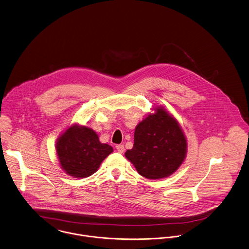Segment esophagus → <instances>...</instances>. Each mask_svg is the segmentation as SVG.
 I'll use <instances>...</instances> for the list:
<instances>
[{
    "mask_svg": "<svg viewBox=\"0 0 249 249\" xmlns=\"http://www.w3.org/2000/svg\"><path fill=\"white\" fill-rule=\"evenodd\" d=\"M115 148H116V150L119 152V153H123L124 152V145L123 144H118V145H116L115 146Z\"/></svg>",
    "mask_w": 249,
    "mask_h": 249,
    "instance_id": "34e87169",
    "label": "esophagus"
}]
</instances>
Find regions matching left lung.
Masks as SVG:
<instances>
[{"label":"left lung","mask_w":249,"mask_h":249,"mask_svg":"<svg viewBox=\"0 0 249 249\" xmlns=\"http://www.w3.org/2000/svg\"><path fill=\"white\" fill-rule=\"evenodd\" d=\"M140 122L135 130V143L125 157L147 179L170 176L182 164L187 154V140L177 122L163 107Z\"/></svg>","instance_id":"left-lung-1"}]
</instances>
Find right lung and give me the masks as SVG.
<instances>
[{"mask_svg":"<svg viewBox=\"0 0 249 249\" xmlns=\"http://www.w3.org/2000/svg\"><path fill=\"white\" fill-rule=\"evenodd\" d=\"M55 148L61 168L75 178H86L95 173L113 151L108 144L100 142L92 129L79 125L68 128L57 139Z\"/></svg>","mask_w":249,"mask_h":249,"instance_id":"obj_1","label":"right lung"}]
</instances>
